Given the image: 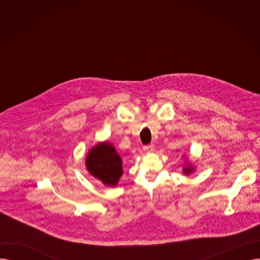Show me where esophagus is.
I'll return each mask as SVG.
<instances>
[{"label":"esophagus","mask_w":260,"mask_h":260,"mask_svg":"<svg viewBox=\"0 0 260 260\" xmlns=\"http://www.w3.org/2000/svg\"><path fill=\"white\" fill-rule=\"evenodd\" d=\"M154 144H147V145H145V146H143V149H144V152H146V153H152V152H154Z\"/></svg>","instance_id":"obj_1"}]
</instances>
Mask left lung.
I'll list each match as a JSON object with an SVG mask.
<instances>
[{
    "label": "left lung",
    "instance_id": "1",
    "mask_svg": "<svg viewBox=\"0 0 260 260\" xmlns=\"http://www.w3.org/2000/svg\"><path fill=\"white\" fill-rule=\"evenodd\" d=\"M193 171H194V168H193V167H189L188 165L183 169V172H184V174H185V175L190 174V173H192Z\"/></svg>",
    "mask_w": 260,
    "mask_h": 260
}]
</instances>
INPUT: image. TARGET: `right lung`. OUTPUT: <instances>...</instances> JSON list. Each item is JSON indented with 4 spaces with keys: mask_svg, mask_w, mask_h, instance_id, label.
Here are the masks:
<instances>
[{
    "mask_svg": "<svg viewBox=\"0 0 260 260\" xmlns=\"http://www.w3.org/2000/svg\"><path fill=\"white\" fill-rule=\"evenodd\" d=\"M85 163L87 171L94 178L109 186L117 185L123 174L122 160L115 147L108 142L93 146L87 154Z\"/></svg>",
    "mask_w": 260,
    "mask_h": 260,
    "instance_id": "add662e5",
    "label": "right lung"
}]
</instances>
